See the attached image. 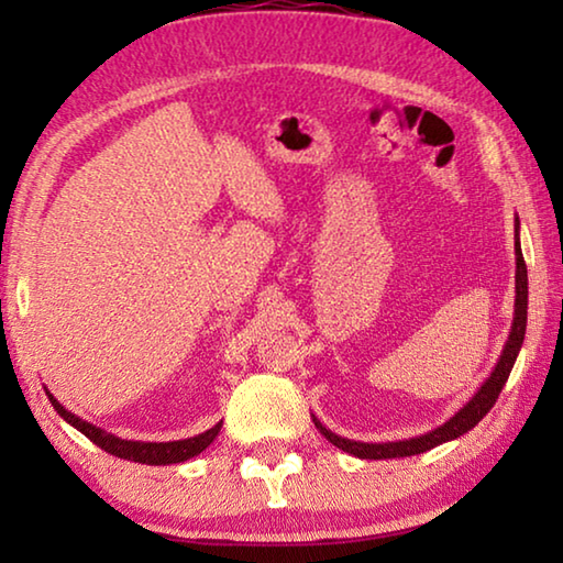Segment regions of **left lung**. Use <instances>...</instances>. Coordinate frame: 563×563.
I'll list each match as a JSON object with an SVG mask.
<instances>
[{"mask_svg":"<svg viewBox=\"0 0 563 563\" xmlns=\"http://www.w3.org/2000/svg\"><path fill=\"white\" fill-rule=\"evenodd\" d=\"M514 255H517V273H514V320H511V330L509 338L504 342V350L494 365L492 375L484 379V383L476 387V393L470 397V402L462 405L456 412L446 419L444 424L434 427V430L409 437V440H395V442H357V440H347V437H340L332 430H328L320 419L312 415V422L320 430V434L325 437L328 442H332L338 450L347 452L352 456H360V460H395V456H415L422 454L427 450H434L444 442H452L456 437L466 434L474 430L476 424L487 417L489 409L497 402L499 393L507 385L509 373L517 362L519 350L523 345V335H527V308H529V278H527V263H523L521 255V243H519V216L514 218Z\"/></svg>","mask_w":563,"mask_h":563,"instance_id":"left-lung-1","label":"left lung"}]
</instances>
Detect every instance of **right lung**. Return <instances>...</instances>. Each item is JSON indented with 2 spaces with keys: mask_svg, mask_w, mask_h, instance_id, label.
Masks as SVG:
<instances>
[{
  "mask_svg": "<svg viewBox=\"0 0 563 563\" xmlns=\"http://www.w3.org/2000/svg\"><path fill=\"white\" fill-rule=\"evenodd\" d=\"M46 397H49L52 407L59 412V417H64V422H69L74 430H79L84 437H89V440L101 446L103 452L109 454H117L121 460H131V462H139V464H178V462H186L190 456L201 454L208 444H211L218 432H221L223 422L213 424L211 430H206L196 437H188V440H176V442H141V440H121V437L111 434L107 430H101V427L87 422V419L76 417L74 412H69L59 399H56L49 389L44 387Z\"/></svg>",
  "mask_w": 563,
  "mask_h": 563,
  "instance_id": "add662e5",
  "label": "right lung"
}]
</instances>
